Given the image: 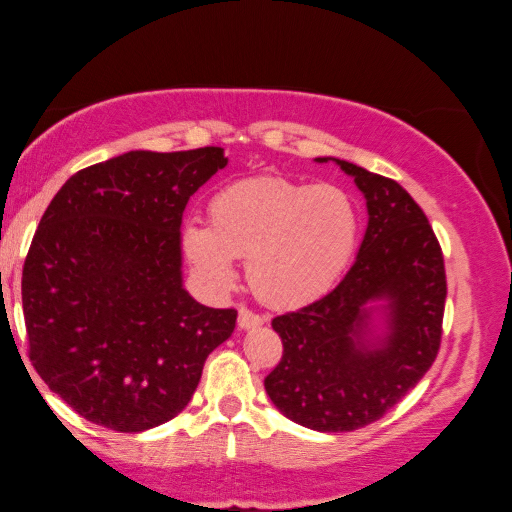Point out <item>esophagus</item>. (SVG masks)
I'll return each mask as SVG.
<instances>
[{
  "instance_id": "obj_1",
  "label": "esophagus",
  "mask_w": 512,
  "mask_h": 512,
  "mask_svg": "<svg viewBox=\"0 0 512 512\" xmlns=\"http://www.w3.org/2000/svg\"><path fill=\"white\" fill-rule=\"evenodd\" d=\"M263 317L256 315L254 311H249V308H240L238 311V326L240 329H258V326H263Z\"/></svg>"
}]
</instances>
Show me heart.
Masks as SVG:
<instances>
[{"label": "heart", "instance_id": "obj_1", "mask_svg": "<svg viewBox=\"0 0 512 512\" xmlns=\"http://www.w3.org/2000/svg\"><path fill=\"white\" fill-rule=\"evenodd\" d=\"M360 217L345 190L329 183L261 174L231 183L211 199V224L188 220L181 249L197 279L213 290L236 281L247 258L256 297L295 308L329 292L354 256Z\"/></svg>", "mask_w": 512, "mask_h": 512}]
</instances>
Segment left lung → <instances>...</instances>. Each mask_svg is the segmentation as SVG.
I'll return each instance as SVG.
<instances>
[{"label": "left lung", "instance_id": "left-lung-1", "mask_svg": "<svg viewBox=\"0 0 512 512\" xmlns=\"http://www.w3.org/2000/svg\"><path fill=\"white\" fill-rule=\"evenodd\" d=\"M333 161L365 195V238L329 295L274 317L283 356L265 379L288 420L322 433L376 422L420 383L438 356L447 299L440 242L415 199L397 181Z\"/></svg>", "mask_w": 512, "mask_h": 512}]
</instances>
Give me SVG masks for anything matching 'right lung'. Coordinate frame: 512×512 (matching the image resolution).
<instances>
[{"mask_svg": "<svg viewBox=\"0 0 512 512\" xmlns=\"http://www.w3.org/2000/svg\"><path fill=\"white\" fill-rule=\"evenodd\" d=\"M226 163L222 147L138 149L77 172L47 206L22 270L29 358L88 422L138 433L177 417L236 329L181 274L183 211Z\"/></svg>", "mask_w": 512, "mask_h": 512, "instance_id": "1", "label": "right lung"}]
</instances>
